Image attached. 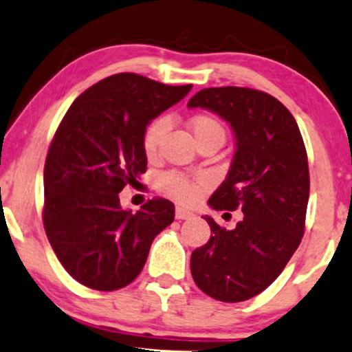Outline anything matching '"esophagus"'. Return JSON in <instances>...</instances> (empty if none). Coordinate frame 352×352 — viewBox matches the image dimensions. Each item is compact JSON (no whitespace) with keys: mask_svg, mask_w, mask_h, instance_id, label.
<instances>
[{"mask_svg":"<svg viewBox=\"0 0 352 352\" xmlns=\"http://www.w3.org/2000/svg\"><path fill=\"white\" fill-rule=\"evenodd\" d=\"M193 213L190 212L187 208H182V207H177L175 208V218L177 220H187V218H192Z\"/></svg>","mask_w":352,"mask_h":352,"instance_id":"1","label":"esophagus"}]
</instances>
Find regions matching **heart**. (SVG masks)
<instances>
[{
    "instance_id": "1",
    "label": "heart",
    "mask_w": 352,
    "mask_h": 352,
    "mask_svg": "<svg viewBox=\"0 0 352 352\" xmlns=\"http://www.w3.org/2000/svg\"><path fill=\"white\" fill-rule=\"evenodd\" d=\"M170 127V119L168 117H157L148 124V127L144 132V151L148 157H153L159 151V145L165 132ZM190 131H192L193 137L199 142L200 139L210 135H220L225 137V131L221 124L218 122L215 117L212 116H195L190 119L188 122ZM208 185L207 177H199L195 180H190L188 177L182 175L179 172H168L162 175L160 179V190L165 195L172 197V199L184 201V204H192L199 199L201 188Z\"/></svg>"
}]
</instances>
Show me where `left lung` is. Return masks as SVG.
<instances>
[{
  "mask_svg": "<svg viewBox=\"0 0 352 352\" xmlns=\"http://www.w3.org/2000/svg\"><path fill=\"white\" fill-rule=\"evenodd\" d=\"M188 107L232 125L235 155L208 205L243 213L233 230L204 217L212 235L190 258L193 281L218 301H246L280 276L301 243L309 199L305 142L292 112L256 89H201Z\"/></svg>",
  "mask_w": 352,
  "mask_h": 352,
  "instance_id": "obj_1",
  "label": "left lung"
}]
</instances>
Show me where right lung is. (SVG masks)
Listing matches in <instances>:
<instances>
[{
	"instance_id": "add662e5",
	"label": "right lung",
	"mask_w": 352,
	"mask_h": 352,
	"mask_svg": "<svg viewBox=\"0 0 352 352\" xmlns=\"http://www.w3.org/2000/svg\"><path fill=\"white\" fill-rule=\"evenodd\" d=\"M190 89L120 72L84 91L60 120L44 165L43 221L60 265L80 285L127 286L173 221L172 201L152 199L132 213L119 193L147 170V125Z\"/></svg>"
}]
</instances>
